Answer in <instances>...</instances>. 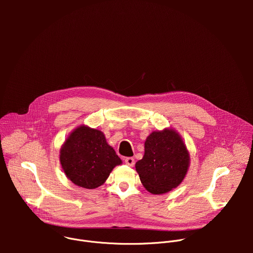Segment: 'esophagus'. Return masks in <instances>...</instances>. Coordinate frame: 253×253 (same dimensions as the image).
<instances>
[{
	"label": "esophagus",
	"instance_id": "obj_1",
	"mask_svg": "<svg viewBox=\"0 0 253 253\" xmlns=\"http://www.w3.org/2000/svg\"><path fill=\"white\" fill-rule=\"evenodd\" d=\"M124 160H125V163H126L128 166H130V167L134 166V164H135V160H134L133 157H127V158H125Z\"/></svg>",
	"mask_w": 253,
	"mask_h": 253
}]
</instances>
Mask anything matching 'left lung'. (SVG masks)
Here are the masks:
<instances>
[{
    "mask_svg": "<svg viewBox=\"0 0 253 253\" xmlns=\"http://www.w3.org/2000/svg\"><path fill=\"white\" fill-rule=\"evenodd\" d=\"M189 166V154L175 131L152 132L145 141V153L136 162V171L149 192L163 194L177 187Z\"/></svg>",
    "mask_w": 253,
    "mask_h": 253,
    "instance_id": "8db88e82",
    "label": "left lung"
}]
</instances>
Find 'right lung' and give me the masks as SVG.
<instances>
[{"mask_svg":"<svg viewBox=\"0 0 253 253\" xmlns=\"http://www.w3.org/2000/svg\"><path fill=\"white\" fill-rule=\"evenodd\" d=\"M60 153L67 177L74 184L87 189L101 186L113 168L122 163L115 150L108 145L104 134L87 126L72 132Z\"/></svg>","mask_w":253,"mask_h":253,"instance_id":"right-lung-1","label":"right lung"}]
</instances>
